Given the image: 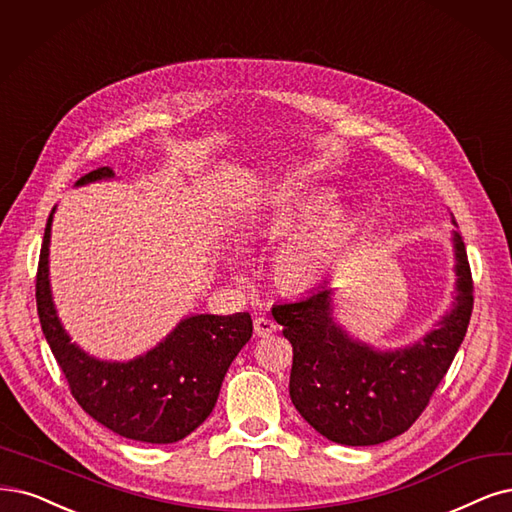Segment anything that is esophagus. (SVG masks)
<instances>
[{"label": "esophagus", "mask_w": 512, "mask_h": 512, "mask_svg": "<svg viewBox=\"0 0 512 512\" xmlns=\"http://www.w3.org/2000/svg\"><path fill=\"white\" fill-rule=\"evenodd\" d=\"M253 329H255L257 337H268V335H272L276 331V323H274V320L266 318V316H257L253 320Z\"/></svg>", "instance_id": "esophagus-1"}]
</instances>
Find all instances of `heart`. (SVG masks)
I'll list each match as a JSON object with an SVG mask.
<instances>
[{
	"label": "heart",
	"mask_w": 512,
	"mask_h": 512,
	"mask_svg": "<svg viewBox=\"0 0 512 512\" xmlns=\"http://www.w3.org/2000/svg\"><path fill=\"white\" fill-rule=\"evenodd\" d=\"M327 192L308 194L282 202L266 217L261 234L282 238L295 234L274 257V278L287 291H308L327 280L348 253L356 221L350 208L331 206ZM326 213L323 214L322 211Z\"/></svg>",
	"instance_id": "heart-1"
}]
</instances>
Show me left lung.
<instances>
[{"mask_svg": "<svg viewBox=\"0 0 512 512\" xmlns=\"http://www.w3.org/2000/svg\"><path fill=\"white\" fill-rule=\"evenodd\" d=\"M453 225L458 227L456 219ZM456 299L420 342L375 350L333 316L331 287L282 301L272 316L293 346L289 394L316 432L339 445H377L399 437L420 418L445 377L470 323L472 276L466 246L453 232Z\"/></svg>", "mask_w": 512, "mask_h": 512, "instance_id": "obj_1", "label": "left lung"}]
</instances>
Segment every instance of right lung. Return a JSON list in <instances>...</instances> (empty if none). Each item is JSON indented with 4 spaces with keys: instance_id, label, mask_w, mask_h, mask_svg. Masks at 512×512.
<instances>
[{
    "instance_id": "1",
    "label": "right lung",
    "mask_w": 512,
    "mask_h": 512,
    "mask_svg": "<svg viewBox=\"0 0 512 512\" xmlns=\"http://www.w3.org/2000/svg\"><path fill=\"white\" fill-rule=\"evenodd\" d=\"M113 179L101 166L75 185ZM52 215L46 223L35 299L46 342L65 373L78 405L120 437L166 445L185 439L211 415L232 361L253 335L249 312L183 318L162 342L126 363L99 361L71 342L52 301L48 253Z\"/></svg>"
}]
</instances>
